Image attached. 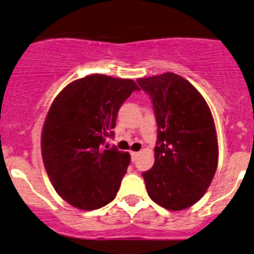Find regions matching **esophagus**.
Listing matches in <instances>:
<instances>
[{"label":"esophagus","mask_w":254,"mask_h":254,"mask_svg":"<svg viewBox=\"0 0 254 254\" xmlns=\"http://www.w3.org/2000/svg\"><path fill=\"white\" fill-rule=\"evenodd\" d=\"M131 160H132V161H135L136 160V157L138 156V153H137V151H131Z\"/></svg>","instance_id":"1"}]
</instances>
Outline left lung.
<instances>
[{
  "instance_id": "obj_1",
  "label": "left lung",
  "mask_w": 254,
  "mask_h": 254,
  "mask_svg": "<svg viewBox=\"0 0 254 254\" xmlns=\"http://www.w3.org/2000/svg\"><path fill=\"white\" fill-rule=\"evenodd\" d=\"M137 83L150 97L157 124L155 162L142 173L148 194L162 208L183 210L203 197L217 168L210 109L188 80L173 72Z\"/></svg>"
}]
</instances>
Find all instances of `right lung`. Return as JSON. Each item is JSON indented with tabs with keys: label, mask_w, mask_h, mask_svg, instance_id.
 Masks as SVG:
<instances>
[{
	"label": "right lung",
	"mask_w": 254,
	"mask_h": 254,
	"mask_svg": "<svg viewBox=\"0 0 254 254\" xmlns=\"http://www.w3.org/2000/svg\"><path fill=\"white\" fill-rule=\"evenodd\" d=\"M133 90L130 78L94 74L69 83L52 103L42 132V155L55 190L82 210L112 202L130 164L117 148L104 149L113 137L117 113Z\"/></svg>",
	"instance_id": "add662e5"
}]
</instances>
